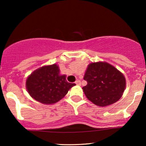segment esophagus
<instances>
[{
  "label": "esophagus",
  "instance_id": "obj_1",
  "mask_svg": "<svg viewBox=\"0 0 146 146\" xmlns=\"http://www.w3.org/2000/svg\"><path fill=\"white\" fill-rule=\"evenodd\" d=\"M75 84H76L77 85H78V86H80V85H81V82H80V80H78L76 82H75Z\"/></svg>",
  "mask_w": 146,
  "mask_h": 146
}]
</instances>
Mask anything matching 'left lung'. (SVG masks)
Wrapping results in <instances>:
<instances>
[{
  "mask_svg": "<svg viewBox=\"0 0 146 146\" xmlns=\"http://www.w3.org/2000/svg\"><path fill=\"white\" fill-rule=\"evenodd\" d=\"M84 80L87 85L82 88L88 100L98 106L105 107L121 98L126 82L121 72L106 62H92L88 65Z\"/></svg>",
  "mask_w": 146,
  "mask_h": 146,
  "instance_id": "left-lung-1",
  "label": "left lung"
}]
</instances>
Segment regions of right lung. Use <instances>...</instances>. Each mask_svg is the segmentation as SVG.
Returning <instances> with one entry per match:
<instances>
[{
  "label": "right lung",
  "instance_id": "add662e5",
  "mask_svg": "<svg viewBox=\"0 0 146 146\" xmlns=\"http://www.w3.org/2000/svg\"><path fill=\"white\" fill-rule=\"evenodd\" d=\"M66 77V75H60L56 64L42 66L27 78V90L36 101L43 104H53L62 100L75 85L68 82Z\"/></svg>",
  "mask_w": 146,
  "mask_h": 146
}]
</instances>
